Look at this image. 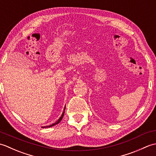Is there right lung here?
I'll list each match as a JSON object with an SVG mask.
<instances>
[{"instance_id":"1","label":"right lung","mask_w":156,"mask_h":156,"mask_svg":"<svg viewBox=\"0 0 156 156\" xmlns=\"http://www.w3.org/2000/svg\"><path fill=\"white\" fill-rule=\"evenodd\" d=\"M65 109H66V106H65V107H64V112H63V113H62V116H61L60 117H59V119H58V120L57 121H56L55 122H54V123H53L52 125H48V126H46V127H43V128H48V127H52V126H54L55 125H57V124H58L59 122L62 121V119L63 117H64V111H65Z\"/></svg>"}]
</instances>
